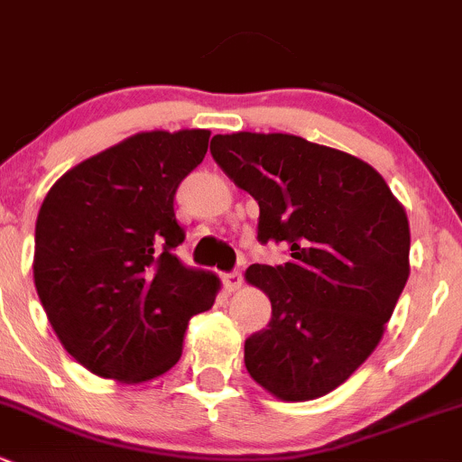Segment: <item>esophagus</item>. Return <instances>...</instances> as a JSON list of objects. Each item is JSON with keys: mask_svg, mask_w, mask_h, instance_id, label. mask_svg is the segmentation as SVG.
Returning <instances> with one entry per match:
<instances>
[{"mask_svg": "<svg viewBox=\"0 0 462 462\" xmlns=\"http://www.w3.org/2000/svg\"><path fill=\"white\" fill-rule=\"evenodd\" d=\"M225 284L229 291H237V289L242 287V282H245V275H242V271H231V273H225Z\"/></svg>", "mask_w": 462, "mask_h": 462, "instance_id": "esophagus-1", "label": "esophagus"}]
</instances>
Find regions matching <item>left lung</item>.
<instances>
[{
	"mask_svg": "<svg viewBox=\"0 0 462 462\" xmlns=\"http://www.w3.org/2000/svg\"><path fill=\"white\" fill-rule=\"evenodd\" d=\"M211 155L258 199V240L289 263L251 264L271 300L245 342L246 372L282 401L340 387L372 356L409 278V222L367 162L287 133H233Z\"/></svg>",
	"mask_w": 462,
	"mask_h": 462,
	"instance_id": "left-lung-1",
	"label": "left lung"
}]
</instances>
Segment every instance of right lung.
I'll return each instance as SVG.
<instances>
[{
    "instance_id": "obj_1",
    "label": "right lung",
    "mask_w": 462,
    "mask_h": 462,
    "mask_svg": "<svg viewBox=\"0 0 462 462\" xmlns=\"http://www.w3.org/2000/svg\"><path fill=\"white\" fill-rule=\"evenodd\" d=\"M204 128L137 133L61 175L35 225L37 296L64 349L102 378L144 383L182 356L220 280L189 269L173 199L204 160Z\"/></svg>"
}]
</instances>
